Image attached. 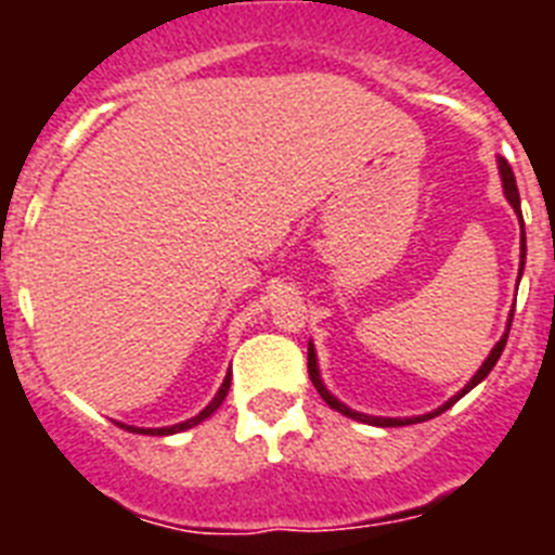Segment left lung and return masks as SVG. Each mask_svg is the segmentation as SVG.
I'll return each mask as SVG.
<instances>
[{
    "label": "left lung",
    "mask_w": 555,
    "mask_h": 555,
    "mask_svg": "<svg viewBox=\"0 0 555 555\" xmlns=\"http://www.w3.org/2000/svg\"><path fill=\"white\" fill-rule=\"evenodd\" d=\"M498 164H500V178H503V189H506V199H508V203H512V208L519 214V191H517V180H514L512 166H508L503 158H500ZM519 222H522V217H519ZM522 267H526V230H522V263H519V274H522ZM512 317H514V313H512ZM508 327H512V325H508ZM506 341H508V331L503 333V338H500L498 345L492 347V352H489V358H487V361H483V366H480V370L475 372V377H473V380H469L467 386H464V391H459V395H455V397H450L448 403H444L442 409H436L434 414L411 416V420H384V416H366V414H358V411H352V409H347V405L338 403L336 397H333L331 391H327L325 386H322L320 370H317V352H313L311 345H308V375H311V384L317 386V391H320V395H322V400H325V403L331 405V409H336L338 414L350 416V420H358V423L380 425V428H397V425H411V423H420V420H434V416H439V414H442V411H448L450 405H453L455 400H459V397H464L469 389H475V386H478L480 380H483V377L489 375V372H492V366L498 364V358H500V352H503V347H506Z\"/></svg>",
    "instance_id": "8db88e82"
}]
</instances>
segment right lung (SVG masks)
Segmentation results:
<instances>
[{"mask_svg": "<svg viewBox=\"0 0 555 555\" xmlns=\"http://www.w3.org/2000/svg\"><path fill=\"white\" fill-rule=\"evenodd\" d=\"M228 389H230V375L224 377L222 389H219V395L214 397V400H210L208 409L199 411V414H197V416H191V420H185V423L171 425V428H127V430H139V434H150V436H169V434H178V430L194 428V425H199V423H203V420H208V416L214 414V411H217L219 405H222V400H224V397H228Z\"/></svg>", "mask_w": 555, "mask_h": 555, "instance_id": "obj_1", "label": "right lung"}]
</instances>
